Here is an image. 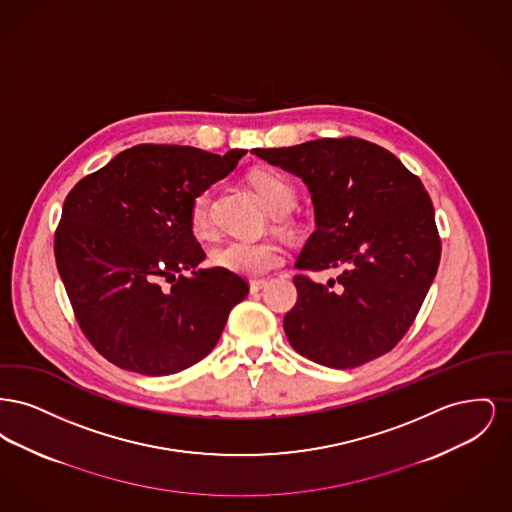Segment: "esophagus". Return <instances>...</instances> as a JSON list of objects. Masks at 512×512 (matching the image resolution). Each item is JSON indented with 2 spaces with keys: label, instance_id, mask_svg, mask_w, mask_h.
<instances>
[{
  "label": "esophagus",
  "instance_id": "1",
  "mask_svg": "<svg viewBox=\"0 0 512 512\" xmlns=\"http://www.w3.org/2000/svg\"><path fill=\"white\" fill-rule=\"evenodd\" d=\"M267 286V280H251L249 282V288H251V292H259V290H263Z\"/></svg>",
  "mask_w": 512,
  "mask_h": 512
}]
</instances>
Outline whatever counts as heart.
I'll use <instances>...</instances> for the list:
<instances>
[{"mask_svg": "<svg viewBox=\"0 0 512 512\" xmlns=\"http://www.w3.org/2000/svg\"><path fill=\"white\" fill-rule=\"evenodd\" d=\"M249 184L261 197L265 209L274 217L288 215L297 201L292 182L282 172L272 169H255L249 172ZM190 228L197 238H209L213 234L211 220V190H201L190 203ZM211 261L228 272L257 278L280 267L284 261L282 247L274 242H249V240H228L219 245Z\"/></svg>", "mask_w": 512, "mask_h": 512, "instance_id": "1", "label": "heart"}]
</instances>
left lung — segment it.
<instances>
[{"mask_svg": "<svg viewBox=\"0 0 512 512\" xmlns=\"http://www.w3.org/2000/svg\"><path fill=\"white\" fill-rule=\"evenodd\" d=\"M253 153L301 176L313 197L317 230L295 267L343 270L326 284L293 276L297 301L284 317L293 349L330 368L386 355L411 328L441 257L420 178L388 149L351 136Z\"/></svg>", "mask_w": 512, "mask_h": 512, "instance_id": "1", "label": "left lung"}]
</instances>
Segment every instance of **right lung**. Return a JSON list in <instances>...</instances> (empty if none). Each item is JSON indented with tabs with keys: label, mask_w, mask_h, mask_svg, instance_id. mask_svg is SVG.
<instances>
[{
	"label": "right lung",
	"mask_w": 512,
	"mask_h": 512,
	"mask_svg": "<svg viewBox=\"0 0 512 512\" xmlns=\"http://www.w3.org/2000/svg\"><path fill=\"white\" fill-rule=\"evenodd\" d=\"M244 155L140 144L65 197L55 263L82 334L109 363L167 376L217 345L249 284L224 268H195L205 251L190 228V203Z\"/></svg>",
	"instance_id": "right-lung-1"
}]
</instances>
